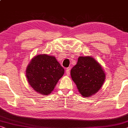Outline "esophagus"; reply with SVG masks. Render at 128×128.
<instances>
[{
  "mask_svg": "<svg viewBox=\"0 0 128 128\" xmlns=\"http://www.w3.org/2000/svg\"><path fill=\"white\" fill-rule=\"evenodd\" d=\"M66 74L68 75H70V68H66Z\"/></svg>",
  "mask_w": 128,
  "mask_h": 128,
  "instance_id": "obj_1",
  "label": "esophagus"
}]
</instances>
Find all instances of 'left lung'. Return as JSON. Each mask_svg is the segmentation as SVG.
I'll use <instances>...</instances> for the list:
<instances>
[{
	"label": "left lung",
	"instance_id": "left-lung-1",
	"mask_svg": "<svg viewBox=\"0 0 128 128\" xmlns=\"http://www.w3.org/2000/svg\"><path fill=\"white\" fill-rule=\"evenodd\" d=\"M71 76L82 96L88 98L96 93L105 80L100 64L90 56H80L71 70Z\"/></svg>",
	"mask_w": 128,
	"mask_h": 128
}]
</instances>
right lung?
Listing matches in <instances>:
<instances>
[{"mask_svg":"<svg viewBox=\"0 0 128 128\" xmlns=\"http://www.w3.org/2000/svg\"><path fill=\"white\" fill-rule=\"evenodd\" d=\"M64 69L55 57L47 54L35 56L26 70V77L30 86L36 92L48 95L53 90Z\"/></svg>","mask_w":128,"mask_h":128,"instance_id":"right-lung-1","label":"right lung"}]
</instances>
